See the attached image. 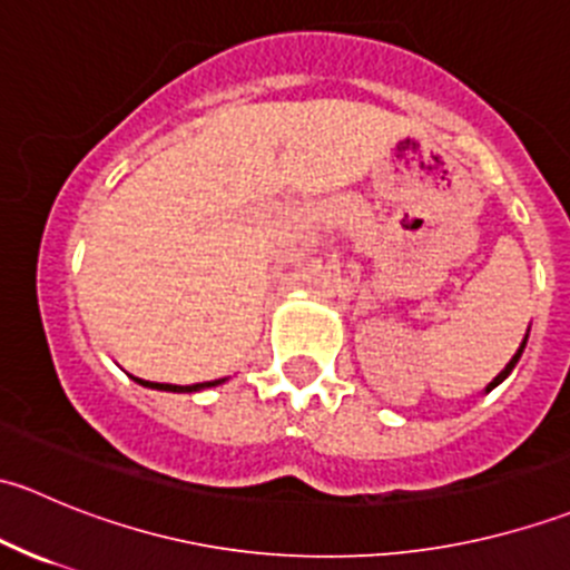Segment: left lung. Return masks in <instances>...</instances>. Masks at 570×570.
Wrapping results in <instances>:
<instances>
[{"mask_svg":"<svg viewBox=\"0 0 570 570\" xmlns=\"http://www.w3.org/2000/svg\"><path fill=\"white\" fill-rule=\"evenodd\" d=\"M527 344V342H524ZM524 344H521V347H519V353H515L513 355V358H510V364L508 366H504V370L502 372H499V375L497 377H493V383H491V386H488V389H493V386H497V383L499 381H502V377H508L510 375V370H513V366H515V361H519L521 358V350H524Z\"/></svg>","mask_w":570,"mask_h":570,"instance_id":"1","label":"left lung"}]
</instances>
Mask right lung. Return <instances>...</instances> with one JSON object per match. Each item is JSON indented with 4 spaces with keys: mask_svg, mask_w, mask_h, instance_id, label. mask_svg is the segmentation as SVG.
Returning a JSON list of instances; mask_svg holds the SVG:
<instances>
[{
    "mask_svg": "<svg viewBox=\"0 0 570 570\" xmlns=\"http://www.w3.org/2000/svg\"><path fill=\"white\" fill-rule=\"evenodd\" d=\"M142 386L148 389H163V392H198V389H209V386H217V383L223 381H212V383H195V386H170V383H148V381H140Z\"/></svg>",
    "mask_w": 570,
    "mask_h": 570,
    "instance_id": "obj_1",
    "label": "right lung"
}]
</instances>
